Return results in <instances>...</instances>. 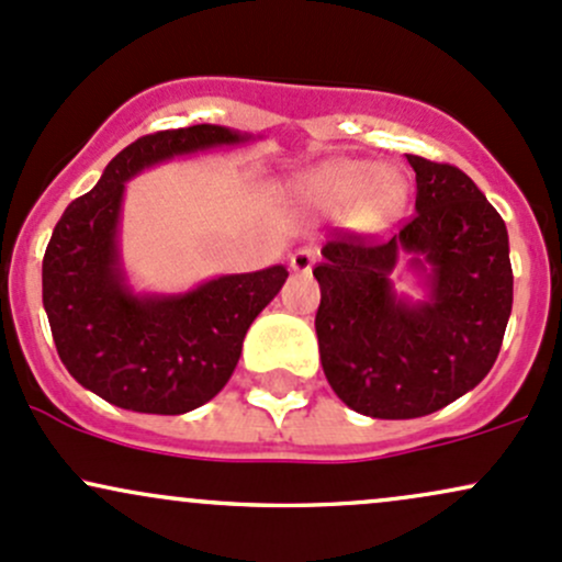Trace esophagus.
<instances>
[{
  "label": "esophagus",
  "mask_w": 562,
  "mask_h": 562,
  "mask_svg": "<svg viewBox=\"0 0 562 562\" xmlns=\"http://www.w3.org/2000/svg\"><path fill=\"white\" fill-rule=\"evenodd\" d=\"M314 261H317V250H314L312 245H303V248H299L290 256V269H293L295 274H308L312 272Z\"/></svg>",
  "instance_id": "34e87169"
}]
</instances>
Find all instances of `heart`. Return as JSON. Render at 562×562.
I'll list each match as a JSON object with an SVG mask.
<instances>
[{
  "label": "heart",
  "instance_id": "1",
  "mask_svg": "<svg viewBox=\"0 0 562 562\" xmlns=\"http://www.w3.org/2000/svg\"><path fill=\"white\" fill-rule=\"evenodd\" d=\"M288 198L314 214H348L353 227L378 229L402 216L409 182L398 166L338 158L295 173L288 182Z\"/></svg>",
  "mask_w": 562,
  "mask_h": 562
}]
</instances>
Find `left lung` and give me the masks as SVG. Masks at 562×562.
<instances>
[{"instance_id":"1","label":"left lung","mask_w":562,"mask_h":562,"mask_svg":"<svg viewBox=\"0 0 562 562\" xmlns=\"http://www.w3.org/2000/svg\"><path fill=\"white\" fill-rule=\"evenodd\" d=\"M417 214L389 240L344 235L314 269L319 359L353 412L412 420L473 391L499 353L513 312L507 227L468 173L406 156ZM412 276L417 300L395 290Z\"/></svg>"}]
</instances>
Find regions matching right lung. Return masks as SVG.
Instances as JSON below:
<instances>
[{
    "label": "right lung",
    "instance_id": "1",
    "mask_svg": "<svg viewBox=\"0 0 562 562\" xmlns=\"http://www.w3.org/2000/svg\"><path fill=\"white\" fill-rule=\"evenodd\" d=\"M248 132L198 124L139 137L55 224L42 263V301L76 383L121 409L184 415L227 385L254 319L285 285L282 263L218 274L179 293L134 290L121 254L126 182L192 153L254 142Z\"/></svg>",
    "mask_w": 562,
    "mask_h": 562
}]
</instances>
